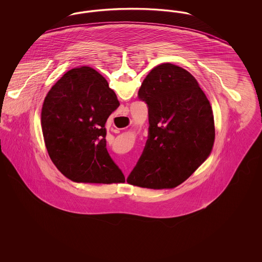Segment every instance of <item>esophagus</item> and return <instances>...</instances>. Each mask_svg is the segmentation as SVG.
<instances>
[{"label": "esophagus", "mask_w": 262, "mask_h": 262, "mask_svg": "<svg viewBox=\"0 0 262 262\" xmlns=\"http://www.w3.org/2000/svg\"><path fill=\"white\" fill-rule=\"evenodd\" d=\"M127 113H128V110H127V109H125V110H124V115H126Z\"/></svg>", "instance_id": "esophagus-1"}]
</instances>
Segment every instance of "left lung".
Segmentation results:
<instances>
[{"mask_svg": "<svg viewBox=\"0 0 262 262\" xmlns=\"http://www.w3.org/2000/svg\"><path fill=\"white\" fill-rule=\"evenodd\" d=\"M148 106V139L129 185L152 189L184 183L211 153V105L194 76L173 63L150 71L138 91Z\"/></svg>", "mask_w": 262, "mask_h": 262, "instance_id": "left-lung-1", "label": "left lung"}]
</instances>
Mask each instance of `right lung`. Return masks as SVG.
<instances>
[{"mask_svg": "<svg viewBox=\"0 0 262 262\" xmlns=\"http://www.w3.org/2000/svg\"><path fill=\"white\" fill-rule=\"evenodd\" d=\"M120 103L108 81L90 67L67 72L52 86L41 127L52 162L75 183H125L106 148V122Z\"/></svg>", "mask_w": 262, "mask_h": 262, "instance_id": "add662e5", "label": "right lung"}]
</instances>
